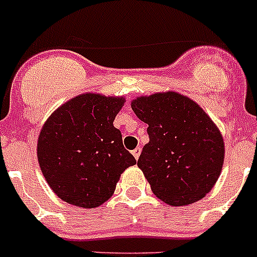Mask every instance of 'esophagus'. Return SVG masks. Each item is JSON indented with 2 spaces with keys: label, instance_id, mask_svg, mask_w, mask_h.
Returning <instances> with one entry per match:
<instances>
[{
  "label": "esophagus",
  "instance_id": "34e87169",
  "mask_svg": "<svg viewBox=\"0 0 257 257\" xmlns=\"http://www.w3.org/2000/svg\"><path fill=\"white\" fill-rule=\"evenodd\" d=\"M141 148L138 147V148H136V150H133L132 151V155L134 156V158H136V160H138V158H140V156H141Z\"/></svg>",
  "mask_w": 257,
  "mask_h": 257
}]
</instances>
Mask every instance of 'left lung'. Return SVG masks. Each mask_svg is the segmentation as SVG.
I'll return each mask as SVG.
<instances>
[{"label":"left lung","instance_id":"left-lung-1","mask_svg":"<svg viewBox=\"0 0 257 257\" xmlns=\"http://www.w3.org/2000/svg\"><path fill=\"white\" fill-rule=\"evenodd\" d=\"M131 105L148 124L150 142L143 147L138 167L153 194L172 207L204 198L224 161V141L209 115L175 91L140 96Z\"/></svg>","mask_w":257,"mask_h":257}]
</instances>
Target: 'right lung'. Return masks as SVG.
Listing matches in <instances>:
<instances>
[{
  "mask_svg": "<svg viewBox=\"0 0 257 257\" xmlns=\"http://www.w3.org/2000/svg\"><path fill=\"white\" fill-rule=\"evenodd\" d=\"M124 102V96L81 93L54 110L42 126L37 145L40 170L68 204H104L120 175L136 165L112 124Z\"/></svg>",
  "mask_w": 257,
  "mask_h": 257,
  "instance_id": "1",
  "label": "right lung"
}]
</instances>
